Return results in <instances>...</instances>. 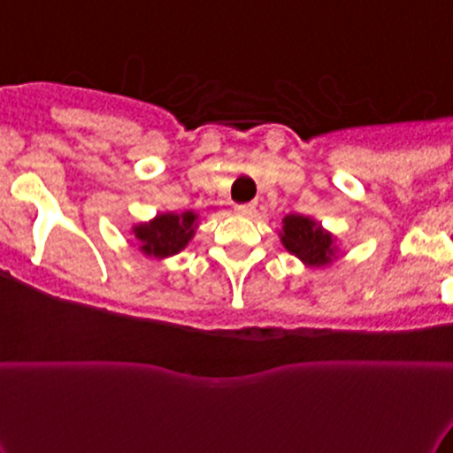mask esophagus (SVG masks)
<instances>
[{
  "label": "esophagus",
  "instance_id": "34e87169",
  "mask_svg": "<svg viewBox=\"0 0 453 453\" xmlns=\"http://www.w3.org/2000/svg\"><path fill=\"white\" fill-rule=\"evenodd\" d=\"M234 211H236L238 215H253L255 213V204L249 203V204H236L234 207Z\"/></svg>",
  "mask_w": 453,
  "mask_h": 453
}]
</instances>
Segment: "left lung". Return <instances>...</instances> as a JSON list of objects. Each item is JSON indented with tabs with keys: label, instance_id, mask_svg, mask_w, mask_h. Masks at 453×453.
I'll return each instance as SVG.
<instances>
[{
	"label": "left lung",
	"instance_id": "1",
	"mask_svg": "<svg viewBox=\"0 0 453 453\" xmlns=\"http://www.w3.org/2000/svg\"><path fill=\"white\" fill-rule=\"evenodd\" d=\"M280 242L307 267H326L339 259V240L334 234L307 215H286Z\"/></svg>",
	"mask_w": 453,
	"mask_h": 453
}]
</instances>
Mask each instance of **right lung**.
Segmentation results:
<instances>
[{"label": "right lung", "mask_w": 453, "mask_h": 453, "mask_svg": "<svg viewBox=\"0 0 453 453\" xmlns=\"http://www.w3.org/2000/svg\"><path fill=\"white\" fill-rule=\"evenodd\" d=\"M198 227V213L194 211H167L158 213L150 221H140L131 226L140 250L154 259H167L190 244Z\"/></svg>", "instance_id": "obj_1"}]
</instances>
